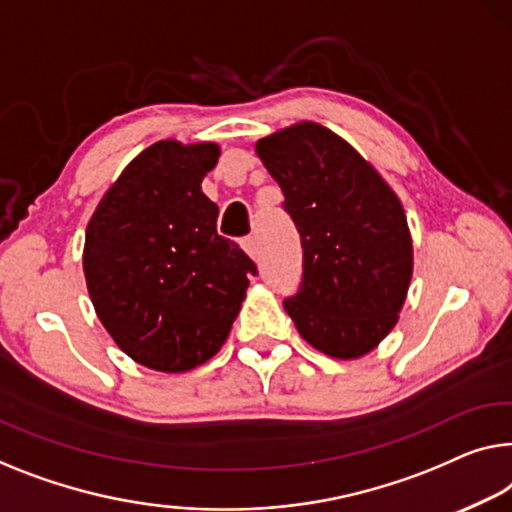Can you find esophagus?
Returning <instances> with one entry per match:
<instances>
[{"instance_id":"1","label":"esophagus","mask_w":512,"mask_h":512,"mask_svg":"<svg viewBox=\"0 0 512 512\" xmlns=\"http://www.w3.org/2000/svg\"><path fill=\"white\" fill-rule=\"evenodd\" d=\"M243 250H246V255H248L250 259H255V262H257V257H259V243H257L255 236H248V239H243Z\"/></svg>"}]
</instances>
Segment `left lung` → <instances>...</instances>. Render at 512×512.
Listing matches in <instances>:
<instances>
[{
    "label": "left lung",
    "mask_w": 512,
    "mask_h": 512,
    "mask_svg": "<svg viewBox=\"0 0 512 512\" xmlns=\"http://www.w3.org/2000/svg\"><path fill=\"white\" fill-rule=\"evenodd\" d=\"M255 151L285 195L303 246V282L285 299L301 338L352 361L393 326L414 273L402 202L358 151L315 121L257 140Z\"/></svg>",
    "instance_id": "1"
}]
</instances>
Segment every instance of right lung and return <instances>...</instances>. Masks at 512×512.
<instances>
[{
  "label": "right lung",
  "mask_w": 512,
  "mask_h": 512,
  "mask_svg": "<svg viewBox=\"0 0 512 512\" xmlns=\"http://www.w3.org/2000/svg\"><path fill=\"white\" fill-rule=\"evenodd\" d=\"M218 156L216 142H154L87 225L89 299L121 352L149 370L177 375L216 356L257 273L218 234V207L202 193Z\"/></svg>",
  "instance_id": "right-lung-1"
}]
</instances>
